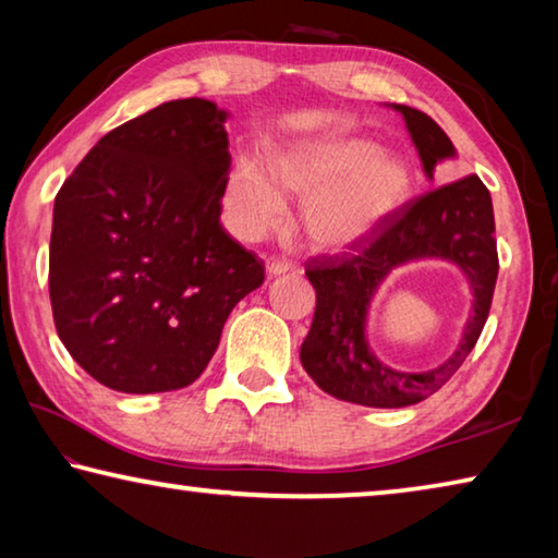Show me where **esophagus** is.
I'll use <instances>...</instances> for the list:
<instances>
[{"instance_id":"obj_1","label":"esophagus","mask_w":558,"mask_h":558,"mask_svg":"<svg viewBox=\"0 0 558 558\" xmlns=\"http://www.w3.org/2000/svg\"><path fill=\"white\" fill-rule=\"evenodd\" d=\"M290 270V263L288 260H280V258H268L266 260V272L270 278H278V276H286Z\"/></svg>"}]
</instances>
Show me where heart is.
<instances>
[{
	"label": "heart",
	"instance_id": "b5f03b06",
	"mask_svg": "<svg viewBox=\"0 0 558 558\" xmlns=\"http://www.w3.org/2000/svg\"><path fill=\"white\" fill-rule=\"evenodd\" d=\"M305 196L300 226L319 251H344L391 221L413 199L415 177L409 159L381 153L369 137L286 147L270 157H241L221 192L226 229L241 241H260L288 216L286 194Z\"/></svg>",
	"mask_w": 558,
	"mask_h": 558
}]
</instances>
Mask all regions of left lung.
I'll list each match as a JSON object with an SVG mask.
<instances>
[{
    "label": "left lung",
    "instance_id": "8db88e82",
    "mask_svg": "<svg viewBox=\"0 0 558 558\" xmlns=\"http://www.w3.org/2000/svg\"><path fill=\"white\" fill-rule=\"evenodd\" d=\"M421 157L423 172H433L456 147L426 112L396 106ZM448 259L461 268L473 292V313L453 354L421 373H403L384 365L368 344V310L383 280L413 259ZM497 241L493 199L480 177L418 196L386 221L372 241L349 245L339 256L307 263L305 276L317 292L313 327L300 347V362L319 389L339 401L403 409L436 393L460 369L487 323L497 282Z\"/></svg>",
    "mask_w": 558,
    "mask_h": 558
}]
</instances>
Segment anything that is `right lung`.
<instances>
[{
    "instance_id": "right-lung-1",
    "label": "right lung",
    "mask_w": 558,
    "mask_h": 558,
    "mask_svg": "<svg viewBox=\"0 0 558 558\" xmlns=\"http://www.w3.org/2000/svg\"><path fill=\"white\" fill-rule=\"evenodd\" d=\"M226 120L204 98L162 102L100 137L56 194V332L112 391L199 379L231 310L266 278L263 260L219 221Z\"/></svg>"
}]
</instances>
